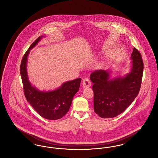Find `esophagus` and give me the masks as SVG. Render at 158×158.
I'll return each instance as SVG.
<instances>
[{
    "label": "esophagus",
    "instance_id": "esophagus-1",
    "mask_svg": "<svg viewBox=\"0 0 158 158\" xmlns=\"http://www.w3.org/2000/svg\"><path fill=\"white\" fill-rule=\"evenodd\" d=\"M82 84L84 88H85V87H90V85H91V82H90V81L89 79L85 78V79H84L83 80Z\"/></svg>",
    "mask_w": 158,
    "mask_h": 158
}]
</instances>
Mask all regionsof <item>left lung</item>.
Returning <instances> with one entry per match:
<instances>
[{
  "label": "left lung",
  "mask_w": 158,
  "mask_h": 158,
  "mask_svg": "<svg viewBox=\"0 0 158 158\" xmlns=\"http://www.w3.org/2000/svg\"><path fill=\"white\" fill-rule=\"evenodd\" d=\"M130 72L123 77L110 79V70H97L90 74L93 83L94 111L103 118L115 117L129 106L139 94L143 76V62L134 47Z\"/></svg>",
  "instance_id": "1"
}]
</instances>
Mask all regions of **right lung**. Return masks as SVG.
Masks as SVG:
<instances>
[{
  "label": "right lung",
  "mask_w": 158,
  "mask_h": 158,
  "mask_svg": "<svg viewBox=\"0 0 158 158\" xmlns=\"http://www.w3.org/2000/svg\"><path fill=\"white\" fill-rule=\"evenodd\" d=\"M43 36L39 37L31 45L23 56L20 66L25 97L36 112L42 117L51 120L62 118L68 113L76 93L79 90L81 78L63 83L56 90L43 92L31 84L27 71L28 56Z\"/></svg>",
  "instance_id": "obj_1"
}]
</instances>
